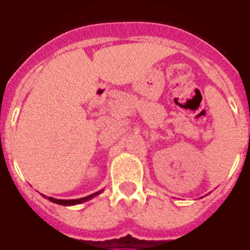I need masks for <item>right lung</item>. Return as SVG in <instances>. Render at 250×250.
<instances>
[{"mask_svg": "<svg viewBox=\"0 0 250 250\" xmlns=\"http://www.w3.org/2000/svg\"><path fill=\"white\" fill-rule=\"evenodd\" d=\"M102 191H103V189H101V191H98V192H95V193H91V195H89V196L81 197V199H75V200H59V199H54V197H46L45 195H43V197H46V199H49V200L51 201V203H55V204L65 205V207H71V205L83 204V203H85V201L90 200V199L95 197V196H97V195H99V193H101Z\"/></svg>", "mask_w": 250, "mask_h": 250, "instance_id": "right-lung-1", "label": "right lung"}]
</instances>
